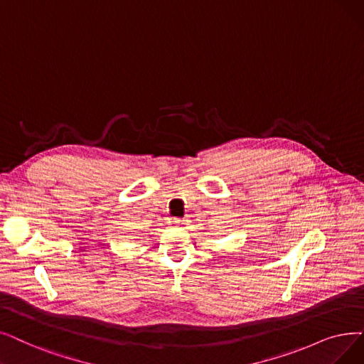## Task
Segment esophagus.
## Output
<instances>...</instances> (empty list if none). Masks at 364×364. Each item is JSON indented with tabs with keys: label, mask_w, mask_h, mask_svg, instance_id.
<instances>
[{
	"label": "esophagus",
	"mask_w": 364,
	"mask_h": 364,
	"mask_svg": "<svg viewBox=\"0 0 364 364\" xmlns=\"http://www.w3.org/2000/svg\"><path fill=\"white\" fill-rule=\"evenodd\" d=\"M172 223L176 225V226H178V228H184L186 226V223H187V220L186 218H172Z\"/></svg>",
	"instance_id": "obj_1"
}]
</instances>
